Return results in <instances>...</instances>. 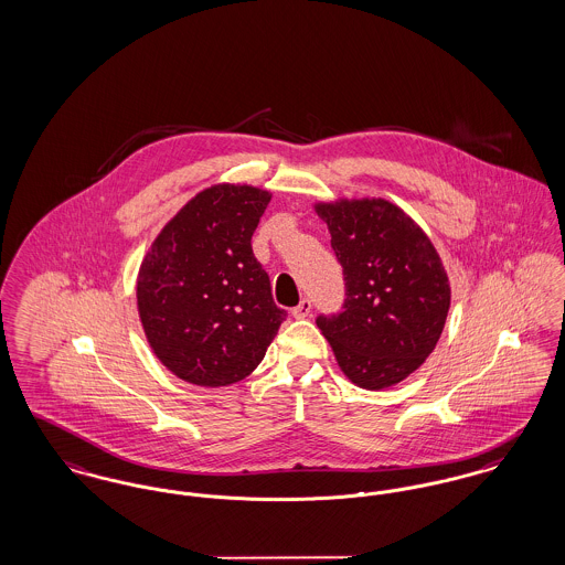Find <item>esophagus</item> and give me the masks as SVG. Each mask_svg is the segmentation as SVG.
Returning a JSON list of instances; mask_svg holds the SVG:
<instances>
[{"mask_svg":"<svg viewBox=\"0 0 565 565\" xmlns=\"http://www.w3.org/2000/svg\"><path fill=\"white\" fill-rule=\"evenodd\" d=\"M310 312H312V301L310 299H301L294 308L296 319H306V317H310Z\"/></svg>","mask_w":565,"mask_h":565,"instance_id":"1","label":"esophagus"}]
</instances>
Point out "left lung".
Segmentation results:
<instances>
[{"instance_id": "left-lung-1", "label": "left lung", "mask_w": 565, "mask_h": 565, "mask_svg": "<svg viewBox=\"0 0 565 565\" xmlns=\"http://www.w3.org/2000/svg\"><path fill=\"white\" fill-rule=\"evenodd\" d=\"M315 210L347 285L344 310L317 326L353 385H397L443 335L450 308L443 259L415 221L383 198L319 202Z\"/></svg>"}]
</instances>
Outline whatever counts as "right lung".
Wrapping results in <instances>:
<instances>
[{
  "mask_svg": "<svg viewBox=\"0 0 565 565\" xmlns=\"http://www.w3.org/2000/svg\"><path fill=\"white\" fill-rule=\"evenodd\" d=\"M269 200L259 186L212 184L163 225L142 259L140 323L154 356L184 383L246 379L287 317L250 246Z\"/></svg>",
  "mask_w": 565,
  "mask_h": 565,
  "instance_id": "right-lung-1",
  "label": "right lung"
}]
</instances>
